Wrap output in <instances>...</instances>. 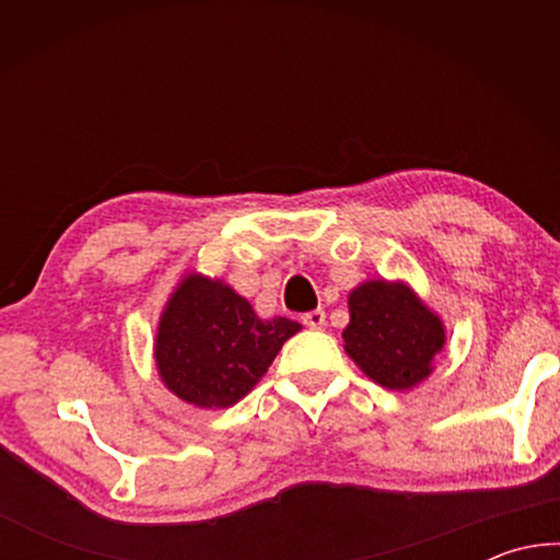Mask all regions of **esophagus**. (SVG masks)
Here are the masks:
<instances>
[{
    "mask_svg": "<svg viewBox=\"0 0 560 560\" xmlns=\"http://www.w3.org/2000/svg\"><path fill=\"white\" fill-rule=\"evenodd\" d=\"M303 326L320 330L326 326V311L316 308V311H308V314H303Z\"/></svg>",
    "mask_w": 560,
    "mask_h": 560,
    "instance_id": "34e87169",
    "label": "esophagus"
}]
</instances>
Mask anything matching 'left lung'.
<instances>
[{"instance_id":"8db88e82","label":"left lung","mask_w":560,"mask_h":560,"mask_svg":"<svg viewBox=\"0 0 560 560\" xmlns=\"http://www.w3.org/2000/svg\"><path fill=\"white\" fill-rule=\"evenodd\" d=\"M346 353L371 381L387 390H410L432 373L444 348L440 316L402 281L373 279L348 296Z\"/></svg>"}]
</instances>
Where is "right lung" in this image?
<instances>
[{
    "mask_svg": "<svg viewBox=\"0 0 560 560\" xmlns=\"http://www.w3.org/2000/svg\"><path fill=\"white\" fill-rule=\"evenodd\" d=\"M301 326L264 320L220 279L187 273L160 316L155 365L160 381L195 407H232L269 371Z\"/></svg>",
    "mask_w": 560,
    "mask_h": 560,
    "instance_id": "1",
    "label": "right lung"
}]
</instances>
